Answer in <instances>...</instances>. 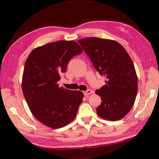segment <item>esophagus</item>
<instances>
[{
  "mask_svg": "<svg viewBox=\"0 0 159 159\" xmlns=\"http://www.w3.org/2000/svg\"><path fill=\"white\" fill-rule=\"evenodd\" d=\"M93 93V92L92 90H91V89H88V90H87V91H85V92H83L84 95H85V96H87L88 95H89V94H92Z\"/></svg>",
  "mask_w": 159,
  "mask_h": 159,
  "instance_id": "1",
  "label": "esophagus"
}]
</instances>
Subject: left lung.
<instances>
[{"label":"left lung","instance_id":"8db88e82","mask_svg":"<svg viewBox=\"0 0 159 159\" xmlns=\"http://www.w3.org/2000/svg\"><path fill=\"white\" fill-rule=\"evenodd\" d=\"M96 70L107 78L96 93L102 99L98 116L109 121L120 120L131 110L135 101L138 80L133 61L115 40L87 38L78 40Z\"/></svg>","mask_w":159,"mask_h":159}]
</instances>
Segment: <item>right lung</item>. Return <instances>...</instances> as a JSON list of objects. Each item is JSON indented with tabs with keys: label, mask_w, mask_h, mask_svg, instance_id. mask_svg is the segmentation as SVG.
I'll return each instance as SVG.
<instances>
[{
	"label": "right lung",
	"mask_w": 159,
	"mask_h": 159,
	"mask_svg": "<svg viewBox=\"0 0 159 159\" xmlns=\"http://www.w3.org/2000/svg\"><path fill=\"white\" fill-rule=\"evenodd\" d=\"M83 50L75 41L59 40L33 49L26 60L24 96L32 114L46 126L62 128L76 117L83 93L60 87L57 82L70 59Z\"/></svg>",
	"instance_id": "add662e5"
}]
</instances>
